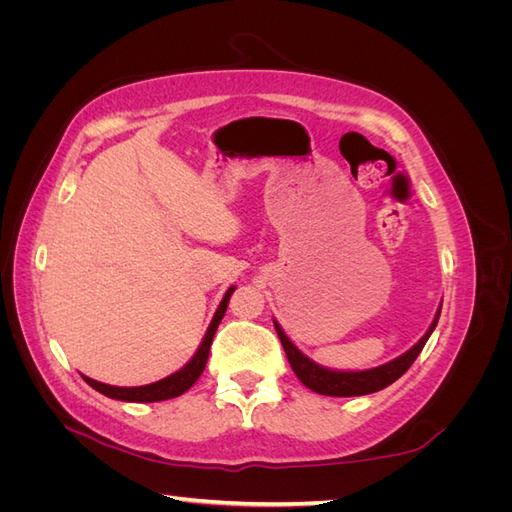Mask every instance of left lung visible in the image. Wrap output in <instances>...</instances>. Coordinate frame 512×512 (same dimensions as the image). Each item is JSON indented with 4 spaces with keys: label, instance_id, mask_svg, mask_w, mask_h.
<instances>
[{
    "label": "left lung",
    "instance_id": "left-lung-1",
    "mask_svg": "<svg viewBox=\"0 0 512 512\" xmlns=\"http://www.w3.org/2000/svg\"><path fill=\"white\" fill-rule=\"evenodd\" d=\"M440 312H442V305L438 307L436 318H433L427 333L418 339V344H414L408 352L397 356V359H393L391 363H384L380 367L365 369V371H335L314 363L309 356H305L290 342L284 329L277 324V320H273V324H275L277 335H280V342L284 346L292 371L297 374V378L307 386V389H312L320 395H329V397H356V395H369V393L382 391L389 384H393L397 378L406 374L410 365L416 361V356L421 354L423 346L427 344L429 335L433 333V329H436Z\"/></svg>",
    "mask_w": 512,
    "mask_h": 512
}]
</instances>
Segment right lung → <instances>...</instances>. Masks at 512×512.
Here are the masks:
<instances>
[{
  "label": "right lung",
  "instance_id": "add662e5",
  "mask_svg": "<svg viewBox=\"0 0 512 512\" xmlns=\"http://www.w3.org/2000/svg\"><path fill=\"white\" fill-rule=\"evenodd\" d=\"M235 292V286H230L224 294V299L218 307V312H215L209 329L203 337V342H200L196 354L190 359L188 365H183L175 374H170L158 382L153 384H145V386H111V384H102L98 380H91L87 376H83V380L91 386V389H96L98 393L111 397V399H119V401H136V404H151V401H164V399H173L179 397L181 393H185L190 389V386L200 378L203 374V369L207 365L209 359V348L213 342V335L218 331V324L222 322L224 314H226V307L230 301V294Z\"/></svg>",
  "mask_w": 512,
  "mask_h": 512
}]
</instances>
